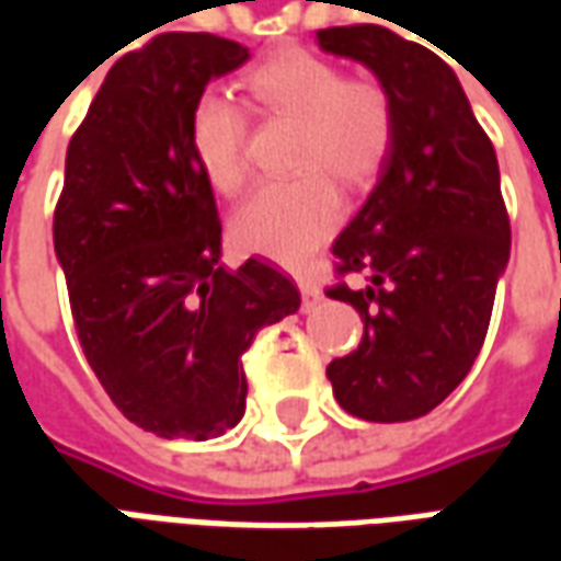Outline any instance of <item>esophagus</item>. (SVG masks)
<instances>
[{"label": "esophagus", "instance_id": "obj_1", "mask_svg": "<svg viewBox=\"0 0 561 561\" xmlns=\"http://www.w3.org/2000/svg\"><path fill=\"white\" fill-rule=\"evenodd\" d=\"M297 288L304 294V309H312V306L321 300V288L316 285V279H309V276H297Z\"/></svg>", "mask_w": 561, "mask_h": 561}]
</instances>
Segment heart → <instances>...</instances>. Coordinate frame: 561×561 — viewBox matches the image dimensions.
Segmentation results:
<instances>
[{
  "instance_id": "obj_1",
  "label": "heart",
  "mask_w": 561,
  "mask_h": 561,
  "mask_svg": "<svg viewBox=\"0 0 561 561\" xmlns=\"http://www.w3.org/2000/svg\"><path fill=\"white\" fill-rule=\"evenodd\" d=\"M245 92L267 119L294 123V180L261 185L233 213V243L279 264H304L336 231L345 188H364L388 164L397 140V104L378 78H345L309 50H282L245 75ZM249 119L225 92H201L188 114V147L216 192L245 185Z\"/></svg>"
}]
</instances>
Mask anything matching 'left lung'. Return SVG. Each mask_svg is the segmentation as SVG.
Wrapping results in <instances>:
<instances>
[{
	"label": "left lung",
	"instance_id": "1",
	"mask_svg": "<svg viewBox=\"0 0 561 561\" xmlns=\"http://www.w3.org/2000/svg\"><path fill=\"white\" fill-rule=\"evenodd\" d=\"M321 50L376 71L397 104V140L373 195L333 243L328 297L360 312L357 352L328 366L354 417L414 421L462 378L511 257L499 161L454 68L373 23L318 30ZM345 275H364L352 289Z\"/></svg>",
	"mask_w": 561,
	"mask_h": 561
}]
</instances>
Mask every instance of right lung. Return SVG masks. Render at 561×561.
Returning <instances> with one entry per match:
<instances>
[{"instance_id": "1", "label": "right lung", "mask_w": 561, "mask_h": 561, "mask_svg": "<svg viewBox=\"0 0 561 561\" xmlns=\"http://www.w3.org/2000/svg\"><path fill=\"white\" fill-rule=\"evenodd\" d=\"M249 59L209 32H164L107 71L66 152L54 245L80 348L128 421L204 442L245 412L243 352L300 309L261 257L225 270L213 185L188 147L192 104Z\"/></svg>"}]
</instances>
